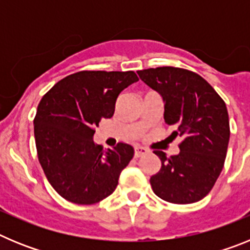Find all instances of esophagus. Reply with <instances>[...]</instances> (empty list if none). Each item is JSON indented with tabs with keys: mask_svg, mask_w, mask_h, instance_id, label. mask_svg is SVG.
<instances>
[{
	"mask_svg": "<svg viewBox=\"0 0 250 250\" xmlns=\"http://www.w3.org/2000/svg\"><path fill=\"white\" fill-rule=\"evenodd\" d=\"M146 152H147V150L144 149V147L136 146V147H135V154H134V155H135V158H140V156L145 155Z\"/></svg>",
	"mask_w": 250,
	"mask_h": 250,
	"instance_id": "1",
	"label": "esophagus"
}]
</instances>
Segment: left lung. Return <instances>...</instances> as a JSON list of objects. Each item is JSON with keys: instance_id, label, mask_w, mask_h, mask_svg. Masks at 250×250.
I'll use <instances>...</instances> for the list:
<instances>
[{"instance_id": "obj_1", "label": "left lung", "mask_w": 250, "mask_h": 250, "mask_svg": "<svg viewBox=\"0 0 250 250\" xmlns=\"http://www.w3.org/2000/svg\"><path fill=\"white\" fill-rule=\"evenodd\" d=\"M164 100V119L182 136L180 152L167 158L155 150L161 167L150 178L159 198L173 204L199 202L211 190L224 167L230 127L224 100L200 75L173 66L138 71Z\"/></svg>"}]
</instances>
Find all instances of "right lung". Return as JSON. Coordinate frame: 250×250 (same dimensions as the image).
<instances>
[{
	"label": "right lung",
	"instance_id": "1",
	"mask_svg": "<svg viewBox=\"0 0 250 250\" xmlns=\"http://www.w3.org/2000/svg\"><path fill=\"white\" fill-rule=\"evenodd\" d=\"M139 79L134 71H79L43 95L34 119L37 156L48 183L68 202L91 205L112 194L134 147L104 151L95 129L114 115L116 99Z\"/></svg>",
	"mask_w": 250,
	"mask_h": 250
}]
</instances>
